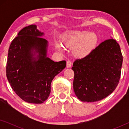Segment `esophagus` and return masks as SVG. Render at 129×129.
I'll return each mask as SVG.
<instances>
[{
    "instance_id": "esophagus-1",
    "label": "esophagus",
    "mask_w": 129,
    "mask_h": 129,
    "mask_svg": "<svg viewBox=\"0 0 129 129\" xmlns=\"http://www.w3.org/2000/svg\"><path fill=\"white\" fill-rule=\"evenodd\" d=\"M66 66H67V68H70V67L72 66V62L70 60L67 61Z\"/></svg>"
}]
</instances>
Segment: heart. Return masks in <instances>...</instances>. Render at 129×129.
Here are the masks:
<instances>
[{
  "label": "heart",
  "mask_w": 129,
  "mask_h": 129,
  "mask_svg": "<svg viewBox=\"0 0 129 129\" xmlns=\"http://www.w3.org/2000/svg\"><path fill=\"white\" fill-rule=\"evenodd\" d=\"M98 36L94 32L88 30L72 31L63 37L62 42L69 48H73L74 55L78 57H84L89 55L96 47L98 43ZM56 47L62 50L61 45L56 43Z\"/></svg>",
  "instance_id": "b5f03b06"
}]
</instances>
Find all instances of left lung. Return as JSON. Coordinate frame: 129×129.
<instances>
[{
    "mask_svg": "<svg viewBox=\"0 0 129 129\" xmlns=\"http://www.w3.org/2000/svg\"><path fill=\"white\" fill-rule=\"evenodd\" d=\"M123 56L113 39L102 42L89 55L74 61L73 89L82 102L99 101L117 87L121 75Z\"/></svg>",
    "mask_w": 129,
    "mask_h": 129,
    "instance_id": "8db88e82",
    "label": "left lung"
}]
</instances>
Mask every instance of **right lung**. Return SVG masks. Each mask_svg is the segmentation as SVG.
Segmentation results:
<instances>
[{
  "instance_id": "1",
  "label": "right lung",
  "mask_w": 129,
  "mask_h": 129,
  "mask_svg": "<svg viewBox=\"0 0 129 129\" xmlns=\"http://www.w3.org/2000/svg\"><path fill=\"white\" fill-rule=\"evenodd\" d=\"M35 24L26 26L12 40L8 52L6 76L17 96L30 103L40 104L50 93L54 77L66 62L47 57L48 42Z\"/></svg>"
}]
</instances>
